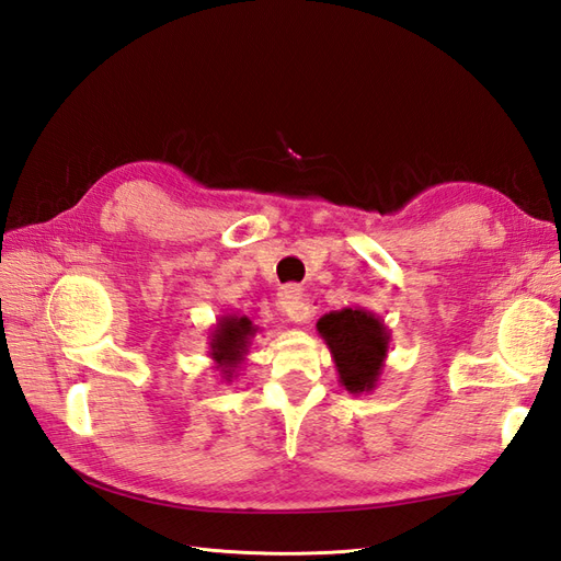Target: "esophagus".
I'll return each mask as SVG.
<instances>
[{
	"mask_svg": "<svg viewBox=\"0 0 561 561\" xmlns=\"http://www.w3.org/2000/svg\"><path fill=\"white\" fill-rule=\"evenodd\" d=\"M278 312L283 319L302 323L309 317H312V309L305 302L302 290L297 285H285V288L278 293Z\"/></svg>",
	"mask_w": 561,
	"mask_h": 561,
	"instance_id": "obj_1",
	"label": "esophagus"
}]
</instances>
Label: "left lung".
<instances>
[{
	"label": "left lung",
	"instance_id": "1",
	"mask_svg": "<svg viewBox=\"0 0 561 561\" xmlns=\"http://www.w3.org/2000/svg\"><path fill=\"white\" fill-rule=\"evenodd\" d=\"M317 331L329 345L339 381L355 396L377 389L389 355L391 331L383 319L363 307H343L323 314Z\"/></svg>",
	"mask_w": 561,
	"mask_h": 561
}]
</instances>
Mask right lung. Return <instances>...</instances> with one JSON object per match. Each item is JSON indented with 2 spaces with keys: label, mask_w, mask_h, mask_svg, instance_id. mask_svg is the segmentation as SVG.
I'll list each match as a JSON object with an SVG mask.
<instances>
[{
  "label": "right lung",
  "mask_w": 561,
  "mask_h": 561,
  "mask_svg": "<svg viewBox=\"0 0 561 561\" xmlns=\"http://www.w3.org/2000/svg\"><path fill=\"white\" fill-rule=\"evenodd\" d=\"M256 333L259 327L244 314H222L208 331V357L214 359L220 379L226 383L238 377Z\"/></svg>",
  "instance_id": "obj_1"
}]
</instances>
